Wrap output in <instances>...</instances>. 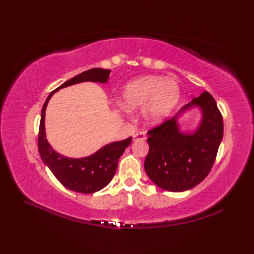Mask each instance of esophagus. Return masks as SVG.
<instances>
[{
	"instance_id": "34e87169",
	"label": "esophagus",
	"mask_w": 254,
	"mask_h": 254,
	"mask_svg": "<svg viewBox=\"0 0 254 254\" xmlns=\"http://www.w3.org/2000/svg\"><path fill=\"white\" fill-rule=\"evenodd\" d=\"M146 133L144 131H139L133 134V140H145Z\"/></svg>"
}]
</instances>
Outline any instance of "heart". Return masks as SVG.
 I'll return each mask as SVG.
<instances>
[{
	"label": "heart",
	"instance_id": "obj_1",
	"mask_svg": "<svg viewBox=\"0 0 254 254\" xmlns=\"http://www.w3.org/2000/svg\"><path fill=\"white\" fill-rule=\"evenodd\" d=\"M180 95V86L176 79L148 75L129 82L121 99L129 109L142 106L143 119L147 123H158L170 115Z\"/></svg>",
	"mask_w": 254,
	"mask_h": 254
}]
</instances>
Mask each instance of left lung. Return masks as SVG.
Masks as SVG:
<instances>
[{"label":"left lung","instance_id":"8db88e82","mask_svg":"<svg viewBox=\"0 0 254 254\" xmlns=\"http://www.w3.org/2000/svg\"><path fill=\"white\" fill-rule=\"evenodd\" d=\"M194 105L202 109L201 125L193 134H182L176 118ZM147 133L146 174L161 189L183 191L196 187L211 172L224 134V122L214 97L203 91L174 118L149 129Z\"/></svg>","mask_w":254,"mask_h":254}]
</instances>
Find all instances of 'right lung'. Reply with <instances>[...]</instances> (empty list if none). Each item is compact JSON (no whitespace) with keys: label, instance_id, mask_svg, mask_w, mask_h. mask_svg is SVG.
<instances>
[{"label":"right lung","instance_id":"1","mask_svg":"<svg viewBox=\"0 0 254 254\" xmlns=\"http://www.w3.org/2000/svg\"><path fill=\"white\" fill-rule=\"evenodd\" d=\"M110 72V70L95 67L76 75L75 77L68 79L56 90L51 92L41 111L39 136H38V149H39L41 159L64 187L71 190L78 191V193H95L104 189L112 180L118 168L119 159L131 142L132 137L130 136L126 140L106 145L92 156L86 158H66L54 150L45 137V109H47L51 96L59 89L82 81L107 82Z\"/></svg>","mask_w":254,"mask_h":254}]
</instances>
